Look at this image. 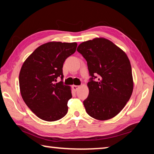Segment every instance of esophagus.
Wrapping results in <instances>:
<instances>
[{"mask_svg": "<svg viewBox=\"0 0 154 154\" xmlns=\"http://www.w3.org/2000/svg\"><path fill=\"white\" fill-rule=\"evenodd\" d=\"M80 88V86L79 85H72V90H73L74 91H77V90H78V89H79V88Z\"/></svg>", "mask_w": 154, "mask_h": 154, "instance_id": "esophagus-1", "label": "esophagus"}]
</instances>
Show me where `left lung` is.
<instances>
[{
    "label": "left lung",
    "mask_w": 154,
    "mask_h": 154,
    "mask_svg": "<svg viewBox=\"0 0 154 154\" xmlns=\"http://www.w3.org/2000/svg\"><path fill=\"white\" fill-rule=\"evenodd\" d=\"M77 50L87 61L91 77L88 83L89 95L83 101L85 111L98 120L113 118L126 105L133 90L128 58L104 38L83 42Z\"/></svg>",
    "instance_id": "left-lung-1"
}]
</instances>
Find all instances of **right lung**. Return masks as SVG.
<instances>
[{
  "instance_id": "obj_1",
  "label": "right lung",
  "mask_w": 154,
  "mask_h": 154,
  "mask_svg": "<svg viewBox=\"0 0 154 154\" xmlns=\"http://www.w3.org/2000/svg\"><path fill=\"white\" fill-rule=\"evenodd\" d=\"M76 43L49 42L36 48L20 70L19 83L23 100L38 118L54 122L68 112L71 88L63 83L62 67L76 51ZM61 81L55 83L57 78Z\"/></svg>"
}]
</instances>
